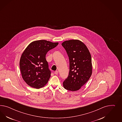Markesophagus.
Segmentation results:
<instances>
[{
    "label": "esophagus",
    "mask_w": 122,
    "mask_h": 122,
    "mask_svg": "<svg viewBox=\"0 0 122 122\" xmlns=\"http://www.w3.org/2000/svg\"><path fill=\"white\" fill-rule=\"evenodd\" d=\"M58 73H59V72H58V71H55V74H56V75H57V74H58Z\"/></svg>",
    "instance_id": "obj_1"
}]
</instances>
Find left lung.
Here are the masks:
<instances>
[{
  "instance_id": "1",
  "label": "left lung",
  "mask_w": 122,
  "mask_h": 122,
  "mask_svg": "<svg viewBox=\"0 0 122 122\" xmlns=\"http://www.w3.org/2000/svg\"><path fill=\"white\" fill-rule=\"evenodd\" d=\"M62 45L69 57L70 63L69 73L63 82V87L71 91H77L91 76V56L86 45L79 40L64 41Z\"/></svg>"
}]
</instances>
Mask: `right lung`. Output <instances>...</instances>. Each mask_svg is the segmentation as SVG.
<instances>
[{
	"instance_id": "right-lung-1",
	"label": "right lung",
	"mask_w": 122,
	"mask_h": 122,
	"mask_svg": "<svg viewBox=\"0 0 122 122\" xmlns=\"http://www.w3.org/2000/svg\"><path fill=\"white\" fill-rule=\"evenodd\" d=\"M58 44L45 40H37L30 43L20 57V66L22 78L28 85L38 89L46 85L51 71L46 56Z\"/></svg>"
}]
</instances>
